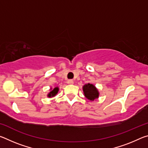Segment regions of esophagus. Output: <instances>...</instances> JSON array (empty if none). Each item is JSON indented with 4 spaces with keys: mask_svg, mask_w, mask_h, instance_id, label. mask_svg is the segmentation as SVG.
I'll return each instance as SVG.
<instances>
[{
    "mask_svg": "<svg viewBox=\"0 0 148 148\" xmlns=\"http://www.w3.org/2000/svg\"><path fill=\"white\" fill-rule=\"evenodd\" d=\"M67 84H69V85H72V84H74V82H73V80H72V79H69L68 81H67Z\"/></svg>",
    "mask_w": 148,
    "mask_h": 148,
    "instance_id": "34e87169",
    "label": "esophagus"
}]
</instances>
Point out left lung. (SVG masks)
I'll list each match as a JSON object with an SVG mask.
<instances>
[{"label":"left lung","instance_id":"1","mask_svg":"<svg viewBox=\"0 0 148 148\" xmlns=\"http://www.w3.org/2000/svg\"><path fill=\"white\" fill-rule=\"evenodd\" d=\"M83 91L85 97L89 101H92L99 98V92L94 85L91 84L84 85L83 86Z\"/></svg>","mask_w":148,"mask_h":148}]
</instances>
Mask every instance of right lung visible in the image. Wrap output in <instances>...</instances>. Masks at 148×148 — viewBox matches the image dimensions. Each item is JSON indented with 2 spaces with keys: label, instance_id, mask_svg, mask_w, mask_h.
Listing matches in <instances>:
<instances>
[{
  "label": "right lung",
  "instance_id": "obj_1",
  "mask_svg": "<svg viewBox=\"0 0 148 148\" xmlns=\"http://www.w3.org/2000/svg\"><path fill=\"white\" fill-rule=\"evenodd\" d=\"M50 90H51V91H50L48 93V95H47V97H49V98H51V97H55L57 94V92H58V91H59V87H56L53 89L51 88V89Z\"/></svg>",
  "mask_w": 148,
  "mask_h": 148
}]
</instances>
